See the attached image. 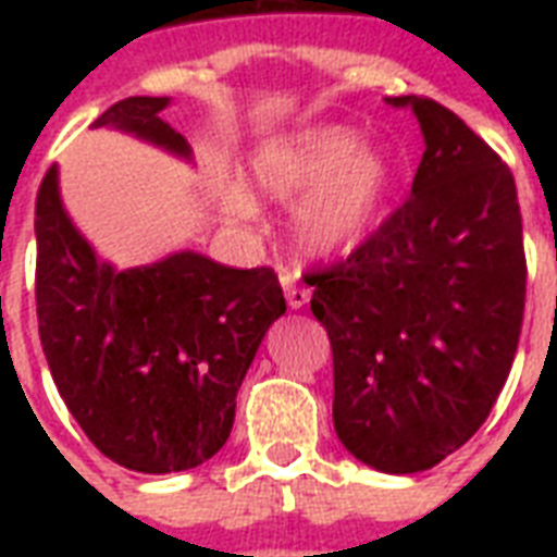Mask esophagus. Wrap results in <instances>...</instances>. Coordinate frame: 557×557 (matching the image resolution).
I'll use <instances>...</instances> for the list:
<instances>
[{
  "label": "esophagus",
  "instance_id": "obj_1",
  "mask_svg": "<svg viewBox=\"0 0 557 557\" xmlns=\"http://www.w3.org/2000/svg\"><path fill=\"white\" fill-rule=\"evenodd\" d=\"M283 288H286V300H288V309H304L306 304H309V292L300 286H295L292 280H286L283 283Z\"/></svg>",
  "mask_w": 557,
  "mask_h": 557
}]
</instances>
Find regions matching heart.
Returning <instances> with one entry per match:
<instances>
[{
  "instance_id": "obj_1",
  "label": "heart",
  "mask_w": 557,
  "mask_h": 557,
  "mask_svg": "<svg viewBox=\"0 0 557 557\" xmlns=\"http://www.w3.org/2000/svg\"><path fill=\"white\" fill-rule=\"evenodd\" d=\"M253 196L295 201L292 234L309 260H338L367 243L398 190V161L384 144H364L349 126H309L274 135L248 156ZM227 213L253 216L245 196H227Z\"/></svg>"
}]
</instances>
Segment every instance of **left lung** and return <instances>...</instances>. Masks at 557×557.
I'll return each mask as SVG.
<instances>
[{"instance_id": "obj_1", "label": "left lung", "mask_w": 557, "mask_h": 557, "mask_svg": "<svg viewBox=\"0 0 557 557\" xmlns=\"http://www.w3.org/2000/svg\"><path fill=\"white\" fill-rule=\"evenodd\" d=\"M387 103L410 109L424 138L410 199L309 280L332 341L338 440L375 471L416 474L492 413L518 349L527 257L500 156L436 100Z\"/></svg>"}]
</instances>
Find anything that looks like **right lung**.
Wrapping results in <instances>:
<instances>
[{
    "label": "right lung",
    "mask_w": 557,
    "mask_h": 557,
    "mask_svg": "<svg viewBox=\"0 0 557 557\" xmlns=\"http://www.w3.org/2000/svg\"><path fill=\"white\" fill-rule=\"evenodd\" d=\"M170 98H126L91 129H117L193 161L161 117ZM37 321L48 370L91 445L141 474L208 462L231 436L236 389L286 312L271 269H227L205 253L115 269L77 231L57 164L37 196Z\"/></svg>",
    "instance_id": "1"
}]
</instances>
